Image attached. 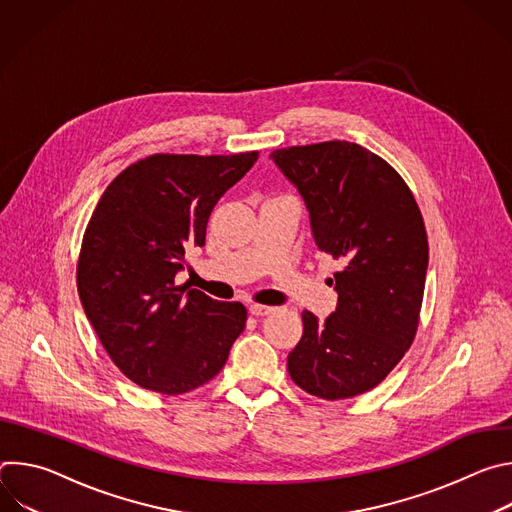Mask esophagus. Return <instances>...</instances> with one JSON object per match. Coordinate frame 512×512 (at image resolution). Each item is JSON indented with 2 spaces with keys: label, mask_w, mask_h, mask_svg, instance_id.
Returning <instances> with one entry per match:
<instances>
[{
  "label": "esophagus",
  "mask_w": 512,
  "mask_h": 512,
  "mask_svg": "<svg viewBox=\"0 0 512 512\" xmlns=\"http://www.w3.org/2000/svg\"><path fill=\"white\" fill-rule=\"evenodd\" d=\"M249 312L259 318V316H269V314H273L275 308H273V306H265V304H251Z\"/></svg>",
  "instance_id": "obj_1"
}]
</instances>
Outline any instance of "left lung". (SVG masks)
I'll return each instance as SVG.
<instances>
[{
    "instance_id": "8db88e82",
    "label": "left lung",
    "mask_w": 512,
    "mask_h": 512,
    "mask_svg": "<svg viewBox=\"0 0 512 512\" xmlns=\"http://www.w3.org/2000/svg\"><path fill=\"white\" fill-rule=\"evenodd\" d=\"M306 200L322 253L344 267L330 283L336 312H302L287 373L306 393L338 401L375 389L411 346L427 273V233L413 192L381 156L350 141L271 152Z\"/></svg>"
}]
</instances>
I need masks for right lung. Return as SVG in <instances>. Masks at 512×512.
Listing matches in <instances>:
<instances>
[{
	"instance_id": "1",
	"label": "right lung",
	"mask_w": 512,
	"mask_h": 512,
	"mask_svg": "<svg viewBox=\"0 0 512 512\" xmlns=\"http://www.w3.org/2000/svg\"><path fill=\"white\" fill-rule=\"evenodd\" d=\"M233 156L154 154L127 166L87 225L77 287L117 369L162 395L214 379L245 330L241 302H216L176 283L188 247H202L208 216L257 162Z\"/></svg>"
}]
</instances>
